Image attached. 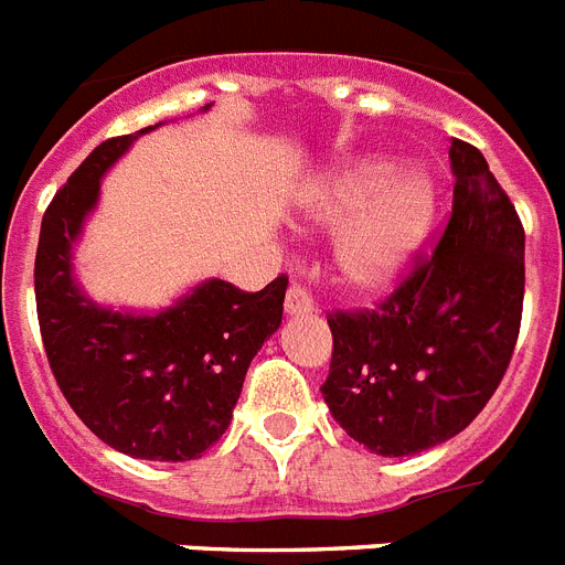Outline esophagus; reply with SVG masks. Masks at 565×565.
Listing matches in <instances>:
<instances>
[{
	"label": "esophagus",
	"mask_w": 565,
	"mask_h": 565,
	"mask_svg": "<svg viewBox=\"0 0 565 565\" xmlns=\"http://www.w3.org/2000/svg\"><path fill=\"white\" fill-rule=\"evenodd\" d=\"M286 311H288V315H291V318H297V315H309V311H315V300H311V295H309V291H306L303 286H291V288H288Z\"/></svg>",
	"instance_id": "34e87169"
}]
</instances>
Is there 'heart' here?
<instances>
[{"instance_id":"b5f03b06","label":"heart","mask_w":565,"mask_h":565,"mask_svg":"<svg viewBox=\"0 0 565 565\" xmlns=\"http://www.w3.org/2000/svg\"><path fill=\"white\" fill-rule=\"evenodd\" d=\"M440 212V186L428 169L399 171L387 157L341 162L309 189L303 218L341 230L332 250L335 279L355 295H379L408 274Z\"/></svg>"}]
</instances>
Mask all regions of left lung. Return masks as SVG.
I'll use <instances>...</instances> for the list:
<instances>
[{"mask_svg":"<svg viewBox=\"0 0 565 565\" xmlns=\"http://www.w3.org/2000/svg\"><path fill=\"white\" fill-rule=\"evenodd\" d=\"M452 215L431 259L385 303L329 318L320 387L347 435L382 458L426 452L472 423L502 382L525 297V230L484 154L452 139Z\"/></svg>","mask_w":565,"mask_h":565,"instance_id":"1","label":"left lung"}]
</instances>
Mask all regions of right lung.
Returning <instances> with one entry per match:
<instances>
[{
    "label": "right lung",
    "mask_w": 565,
    "mask_h": 565,
    "mask_svg": "<svg viewBox=\"0 0 565 565\" xmlns=\"http://www.w3.org/2000/svg\"><path fill=\"white\" fill-rule=\"evenodd\" d=\"M160 125L102 142L54 195L40 227L34 295L49 367L84 426L121 455L180 463L227 431L250 361L282 323L288 279L256 295L204 279L160 311L113 309L81 288L75 245L104 174Z\"/></svg>",
    "instance_id": "obj_1"
}]
</instances>
